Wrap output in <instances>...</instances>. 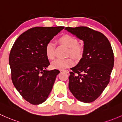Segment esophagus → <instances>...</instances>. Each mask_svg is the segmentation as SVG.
Wrapping results in <instances>:
<instances>
[{
  "instance_id": "esophagus-1",
  "label": "esophagus",
  "mask_w": 122,
  "mask_h": 122,
  "mask_svg": "<svg viewBox=\"0 0 122 122\" xmlns=\"http://www.w3.org/2000/svg\"><path fill=\"white\" fill-rule=\"evenodd\" d=\"M61 71H64V72H65L68 73H68H69V71H68V70H61Z\"/></svg>"
}]
</instances>
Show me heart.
Masks as SVG:
<instances>
[{
  "mask_svg": "<svg viewBox=\"0 0 122 122\" xmlns=\"http://www.w3.org/2000/svg\"><path fill=\"white\" fill-rule=\"evenodd\" d=\"M59 43L68 47V55L72 56L76 59L82 57L84 53V47L81 44H78V40L75 37L70 34H63L58 39ZM46 54L50 60H53L55 57L54 44L49 42L46 46ZM74 64V60L71 58L65 59H57L51 63V66L54 69L64 70Z\"/></svg>",
  "mask_w": 122,
  "mask_h": 122,
  "instance_id": "obj_1",
  "label": "heart"
}]
</instances>
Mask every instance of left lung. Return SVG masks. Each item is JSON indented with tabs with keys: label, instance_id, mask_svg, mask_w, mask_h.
<instances>
[{
	"label": "left lung",
	"instance_id": "1",
	"mask_svg": "<svg viewBox=\"0 0 122 122\" xmlns=\"http://www.w3.org/2000/svg\"><path fill=\"white\" fill-rule=\"evenodd\" d=\"M65 29L84 43L82 58L71 68L69 89L78 101L90 103L101 95L109 82L114 65L112 48L104 34L88 27Z\"/></svg>",
	"mask_w": 122,
	"mask_h": 122
}]
</instances>
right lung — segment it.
<instances>
[{"label": "right lung", "mask_w": 122, "mask_h": 122, "mask_svg": "<svg viewBox=\"0 0 122 122\" xmlns=\"http://www.w3.org/2000/svg\"><path fill=\"white\" fill-rule=\"evenodd\" d=\"M64 27H36L22 33L9 55L11 81L25 101L33 105L44 102L50 93L58 70L47 71L50 65L46 46Z\"/></svg>", "instance_id": "right-lung-1"}]
</instances>
